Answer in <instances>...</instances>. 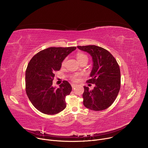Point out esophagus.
<instances>
[{
  "mask_svg": "<svg viewBox=\"0 0 148 148\" xmlns=\"http://www.w3.org/2000/svg\"><path fill=\"white\" fill-rule=\"evenodd\" d=\"M71 86H72V88H73V89H74L77 86L75 85V84H71Z\"/></svg>",
  "mask_w": 148,
  "mask_h": 148,
  "instance_id": "34e87169",
  "label": "esophagus"
}]
</instances>
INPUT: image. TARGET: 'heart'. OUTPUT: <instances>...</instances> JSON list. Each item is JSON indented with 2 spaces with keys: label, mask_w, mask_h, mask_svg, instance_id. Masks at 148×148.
Listing matches in <instances>:
<instances>
[{
  "label": "heart",
  "mask_w": 148,
  "mask_h": 148,
  "mask_svg": "<svg viewBox=\"0 0 148 148\" xmlns=\"http://www.w3.org/2000/svg\"><path fill=\"white\" fill-rule=\"evenodd\" d=\"M77 59L78 61L79 62H81V61H82L84 60L88 59V57L85 54L82 53H78L77 54ZM66 60V58L63 60V61L62 62V65H64L65 64ZM72 79L74 81H78L79 79V75H75L73 76Z\"/></svg>",
  "instance_id": "1"
}]
</instances>
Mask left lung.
Segmentation results:
<instances>
[{"label":"left lung","mask_w":148,"mask_h":148,"mask_svg":"<svg viewBox=\"0 0 148 148\" xmlns=\"http://www.w3.org/2000/svg\"><path fill=\"white\" fill-rule=\"evenodd\" d=\"M77 48L92 57L91 79L87 82L95 85L92 90L84 87V105L96 111L107 109L113 103L120 90L121 73L116 60L108 51L99 46L90 45Z\"/></svg>","instance_id":"1"}]
</instances>
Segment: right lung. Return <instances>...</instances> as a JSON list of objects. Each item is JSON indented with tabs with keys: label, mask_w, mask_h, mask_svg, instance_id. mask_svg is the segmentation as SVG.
<instances>
[{
	"label": "right lung",
	"mask_w": 148,
	"mask_h": 148,
	"mask_svg": "<svg viewBox=\"0 0 148 148\" xmlns=\"http://www.w3.org/2000/svg\"><path fill=\"white\" fill-rule=\"evenodd\" d=\"M76 47H50L37 53L30 61L26 71V91L33 106L41 112L54 115L66 107L65 98L72 87L64 81L59 88L53 86L54 71Z\"/></svg>",
	"instance_id": "1"
}]
</instances>
